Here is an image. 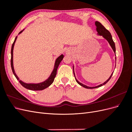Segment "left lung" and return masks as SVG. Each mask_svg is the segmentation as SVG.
<instances>
[{
	"label": "left lung",
	"instance_id": "8db88e82",
	"mask_svg": "<svg viewBox=\"0 0 132 132\" xmlns=\"http://www.w3.org/2000/svg\"><path fill=\"white\" fill-rule=\"evenodd\" d=\"M95 25H96V27H97L96 30H97V31L98 34L102 36H103V37H104L105 39H107V41L109 42L110 45V46H111V47L112 48V49H113V51H114V52L115 53V54H116L115 44H114V42L113 41L112 37V36H111V35L110 32H109V31H108V30L106 29V28H105L104 26H103L100 22H98V21H96ZM73 71H74V70H73ZM113 73H112V74H111V75L110 76V77L109 78V79H108L107 81H106L104 83H103V84H102L100 85H98V86H95V87H89V86H86V85H85L82 84H81V83H80V82H79L77 80V79L75 78H75L76 81H77V82L80 85L82 86V87H85V88H86V89H95V88H97V87H100V86H102V85H103L106 84L110 80V79H111V77H112V75ZM74 76H75L74 72Z\"/></svg>",
	"mask_w": 132,
	"mask_h": 132
}]
</instances>
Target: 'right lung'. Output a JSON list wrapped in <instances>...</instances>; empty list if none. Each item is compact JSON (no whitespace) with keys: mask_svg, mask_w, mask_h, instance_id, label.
<instances>
[{"mask_svg":"<svg viewBox=\"0 0 132 132\" xmlns=\"http://www.w3.org/2000/svg\"><path fill=\"white\" fill-rule=\"evenodd\" d=\"M23 30L20 32L19 34H21L23 31ZM16 38H17V36L16 37V38H15V40L13 43V45H12L11 50V67L12 71H13L15 77H16V78L18 80H19V82L21 84V85L27 89H29L31 90L37 91V90H42L43 89L47 88V87L50 86L54 81V78L55 77V76H56V75H57V70L58 69V67L60 63H61V62L62 61V59L64 57V55L63 54H62L60 55L58 58H57V59H56V61H55V62L54 68V69L52 71V73H51L50 77L48 78V79H47L46 81H45L44 82H41V83H38V84H26L25 82H22L21 80H19V78L18 77V76L15 73L14 67H13V48H14L15 42L16 40Z\"/></svg>","mask_w":132,"mask_h":132,"instance_id":"obj_1","label":"right lung"}]
</instances>
